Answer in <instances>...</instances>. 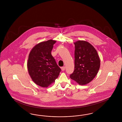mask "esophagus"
<instances>
[{"instance_id": "esophagus-1", "label": "esophagus", "mask_w": 122, "mask_h": 122, "mask_svg": "<svg viewBox=\"0 0 122 122\" xmlns=\"http://www.w3.org/2000/svg\"><path fill=\"white\" fill-rule=\"evenodd\" d=\"M61 69H62V70L63 71L65 70V66H63V67H61Z\"/></svg>"}]
</instances>
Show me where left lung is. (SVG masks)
Segmentation results:
<instances>
[{
	"instance_id": "8db88e82",
	"label": "left lung",
	"mask_w": 122,
	"mask_h": 122,
	"mask_svg": "<svg viewBox=\"0 0 122 122\" xmlns=\"http://www.w3.org/2000/svg\"><path fill=\"white\" fill-rule=\"evenodd\" d=\"M74 44L75 67L70 77L80 85H85L96 76L100 68V59L96 49L88 42L78 41Z\"/></svg>"
}]
</instances>
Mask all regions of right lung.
I'll use <instances>...</instances> for the list:
<instances>
[{"label":"right lung","mask_w":122,"mask_h":122,"mask_svg":"<svg viewBox=\"0 0 122 122\" xmlns=\"http://www.w3.org/2000/svg\"><path fill=\"white\" fill-rule=\"evenodd\" d=\"M56 42L53 40L41 42L33 47L29 56V73L33 82L42 87L54 82L61 70L51 54Z\"/></svg>","instance_id":"obj_1"}]
</instances>
